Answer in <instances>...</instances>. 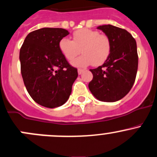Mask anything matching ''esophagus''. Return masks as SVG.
Listing matches in <instances>:
<instances>
[{
    "mask_svg": "<svg viewBox=\"0 0 157 157\" xmlns=\"http://www.w3.org/2000/svg\"><path fill=\"white\" fill-rule=\"evenodd\" d=\"M77 72H78L79 75H81V74H83V72H84V70H83V69H78V71H77Z\"/></svg>",
    "mask_w": 157,
    "mask_h": 157,
    "instance_id": "1",
    "label": "esophagus"
}]
</instances>
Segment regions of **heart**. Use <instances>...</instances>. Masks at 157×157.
Instances as JSON below:
<instances>
[{"label": "heart", "instance_id": "heart-1", "mask_svg": "<svg viewBox=\"0 0 157 157\" xmlns=\"http://www.w3.org/2000/svg\"><path fill=\"white\" fill-rule=\"evenodd\" d=\"M59 50L67 60L74 59L71 64L77 67H85L94 63L101 65L109 57L111 52V42L106 35L100 34L97 30L83 28L77 30L73 35V40L63 37L59 42Z\"/></svg>", "mask_w": 157, "mask_h": 157}]
</instances>
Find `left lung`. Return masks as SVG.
Returning <instances> with one entry per match:
<instances>
[{
  "label": "left lung",
  "mask_w": 157,
  "mask_h": 157,
  "mask_svg": "<svg viewBox=\"0 0 157 157\" xmlns=\"http://www.w3.org/2000/svg\"><path fill=\"white\" fill-rule=\"evenodd\" d=\"M111 42V52L102 66L90 69L93 80L89 89L100 101L116 102L125 97L131 90L138 68L136 42L126 30L115 26L97 27Z\"/></svg>",
  "instance_id": "1"
}]
</instances>
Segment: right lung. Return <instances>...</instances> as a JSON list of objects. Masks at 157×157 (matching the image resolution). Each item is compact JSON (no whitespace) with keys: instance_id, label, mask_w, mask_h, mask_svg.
Instances as JSON below:
<instances>
[{"instance_id":"1","label":"right lung","mask_w":157,"mask_h":157,"mask_svg":"<svg viewBox=\"0 0 157 157\" xmlns=\"http://www.w3.org/2000/svg\"><path fill=\"white\" fill-rule=\"evenodd\" d=\"M69 33L63 28L38 29L27 34L20 50L26 89L36 103L45 107L64 104L78 76L77 70L69 64L59 50L60 40Z\"/></svg>"}]
</instances>
